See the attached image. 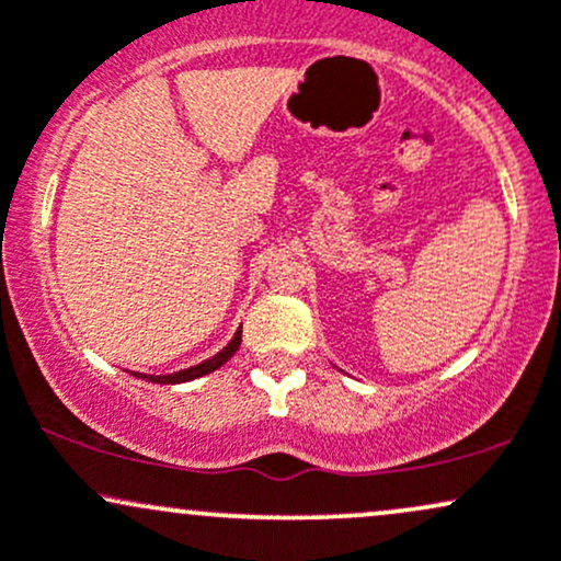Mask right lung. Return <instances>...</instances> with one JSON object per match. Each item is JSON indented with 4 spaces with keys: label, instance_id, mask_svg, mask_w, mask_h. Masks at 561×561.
Masks as SVG:
<instances>
[{
    "label": "right lung",
    "instance_id": "add662e5",
    "mask_svg": "<svg viewBox=\"0 0 561 561\" xmlns=\"http://www.w3.org/2000/svg\"><path fill=\"white\" fill-rule=\"evenodd\" d=\"M240 343H242V327L234 332V337L229 340L227 345L221 347V351L216 353V356L205 358V362H199L195 366H190V369H182V371H173V375H141V371H131L134 377H141L147 379V382H156V385H179V382H190V379H197V377H205L210 375V371H216L218 366H224L229 362L231 356H234L237 351H240Z\"/></svg>",
    "mask_w": 561,
    "mask_h": 561
}]
</instances>
